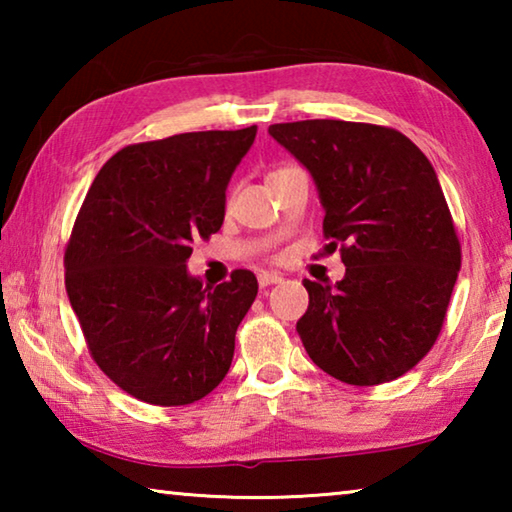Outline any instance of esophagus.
I'll use <instances>...</instances> for the list:
<instances>
[{
    "mask_svg": "<svg viewBox=\"0 0 512 512\" xmlns=\"http://www.w3.org/2000/svg\"><path fill=\"white\" fill-rule=\"evenodd\" d=\"M257 282H259V287H271V284H280L282 282V275L271 273V271H259L257 273Z\"/></svg>",
    "mask_w": 512,
    "mask_h": 512,
    "instance_id": "esophagus-1",
    "label": "esophagus"
}]
</instances>
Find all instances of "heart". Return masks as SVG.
<instances>
[{"instance_id":"1","label":"heart","mask_w":512,"mask_h":512,"mask_svg":"<svg viewBox=\"0 0 512 512\" xmlns=\"http://www.w3.org/2000/svg\"><path fill=\"white\" fill-rule=\"evenodd\" d=\"M273 173H275V171H273Z\"/></svg>"}]
</instances>
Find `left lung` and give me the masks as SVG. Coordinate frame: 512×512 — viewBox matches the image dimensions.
I'll list each match as a JSON object with an SVG mask.
<instances>
[{"mask_svg": "<svg viewBox=\"0 0 512 512\" xmlns=\"http://www.w3.org/2000/svg\"><path fill=\"white\" fill-rule=\"evenodd\" d=\"M311 178L341 244L345 277L305 280L309 307L298 334L334 379L375 386L409 372L433 343L458 271L452 214L436 171L395 128L341 119L268 126Z\"/></svg>", "mask_w": 512, "mask_h": 512, "instance_id": "1", "label": "left lung"}]
</instances>
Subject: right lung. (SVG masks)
<instances>
[{
  "instance_id": "right-lung-1",
  "label": "right lung",
  "mask_w": 512,
  "mask_h": 512,
  "mask_svg": "<svg viewBox=\"0 0 512 512\" xmlns=\"http://www.w3.org/2000/svg\"><path fill=\"white\" fill-rule=\"evenodd\" d=\"M241 131L173 135L103 164L65 250V287L92 359L137 400L183 406L228 375L257 277L203 287L189 275L196 239L221 230L225 189L255 142Z\"/></svg>"
}]
</instances>
